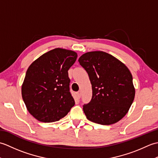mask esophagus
I'll use <instances>...</instances> for the list:
<instances>
[{
  "label": "esophagus",
  "instance_id": "obj_1",
  "mask_svg": "<svg viewBox=\"0 0 158 158\" xmlns=\"http://www.w3.org/2000/svg\"><path fill=\"white\" fill-rule=\"evenodd\" d=\"M77 97H78L79 98H80V97H81V92H77Z\"/></svg>",
  "mask_w": 158,
  "mask_h": 158
}]
</instances>
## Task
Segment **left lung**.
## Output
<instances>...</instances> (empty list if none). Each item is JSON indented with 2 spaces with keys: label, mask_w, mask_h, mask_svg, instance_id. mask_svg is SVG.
<instances>
[{
  "label": "left lung",
  "mask_w": 158,
  "mask_h": 158,
  "mask_svg": "<svg viewBox=\"0 0 158 158\" xmlns=\"http://www.w3.org/2000/svg\"><path fill=\"white\" fill-rule=\"evenodd\" d=\"M79 62L88 73L92 88L91 100L83 107L87 119L101 125L119 122L135 96L129 69L112 55L100 51L84 53Z\"/></svg>",
  "instance_id": "1"
}]
</instances>
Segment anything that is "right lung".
Listing matches in <instances>:
<instances>
[{
	"instance_id": "right-lung-1",
	"label": "right lung",
	"mask_w": 158,
	"mask_h": 158,
	"mask_svg": "<svg viewBox=\"0 0 158 158\" xmlns=\"http://www.w3.org/2000/svg\"><path fill=\"white\" fill-rule=\"evenodd\" d=\"M77 58L75 52L56 48L30 65L22 86V96L35 119L47 123L59 121L75 105L68 70Z\"/></svg>"
}]
</instances>
